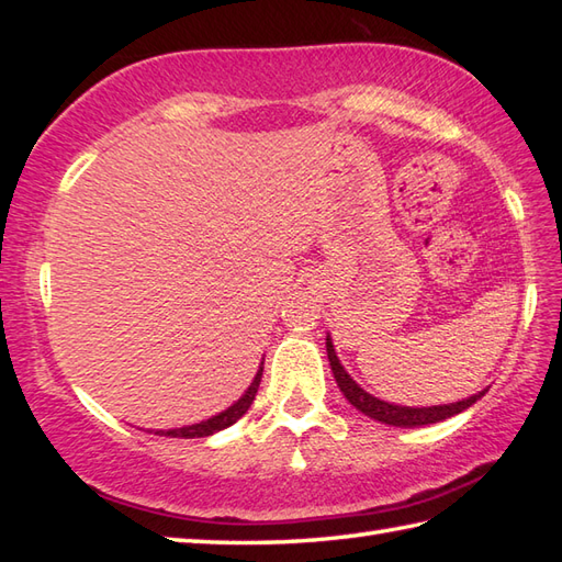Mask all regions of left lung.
Instances as JSON below:
<instances>
[{"label":"left lung","instance_id":"8db88e82","mask_svg":"<svg viewBox=\"0 0 562 562\" xmlns=\"http://www.w3.org/2000/svg\"><path fill=\"white\" fill-rule=\"evenodd\" d=\"M326 352H328V362L333 369V376H336L338 386L342 391V396L348 398L357 411L364 413L372 420H379L384 425H393V427H423V425H432L439 420H447L451 415H459L461 411L471 408V405L485 396V391L473 393V396L457 401V403H445V405H427V408H413V405H393L389 401H381L372 393L364 391L357 381L345 372V367L340 364L336 348H333L330 336H326Z\"/></svg>","mask_w":562,"mask_h":562}]
</instances>
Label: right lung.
Returning a JSON list of instances; mask_svg holds the SVG:
<instances>
[{
	"instance_id": "obj_1",
	"label": "right lung",
	"mask_w": 562,
	"mask_h": 562,
	"mask_svg": "<svg viewBox=\"0 0 562 562\" xmlns=\"http://www.w3.org/2000/svg\"><path fill=\"white\" fill-rule=\"evenodd\" d=\"M260 376H262V362L258 367V372L250 381V386L244 391V396L234 401L229 408L207 417V420L195 423V425H186V427H176V429H157L154 435H161V437H181V439H195V437H210L214 432H220V429L232 427L238 417H244L246 411L250 408V403L256 401V393H258V384H260Z\"/></svg>"
}]
</instances>
